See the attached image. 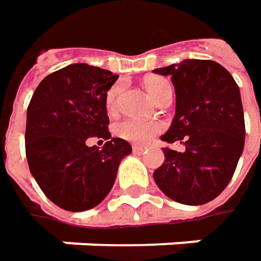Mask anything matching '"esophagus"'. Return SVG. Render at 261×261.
<instances>
[{"label":"esophagus","mask_w":261,"mask_h":261,"mask_svg":"<svg viewBox=\"0 0 261 261\" xmlns=\"http://www.w3.org/2000/svg\"><path fill=\"white\" fill-rule=\"evenodd\" d=\"M132 150H134L135 153H142V151H145V148H144V147H141V145H134V147H132Z\"/></svg>","instance_id":"esophagus-1"}]
</instances>
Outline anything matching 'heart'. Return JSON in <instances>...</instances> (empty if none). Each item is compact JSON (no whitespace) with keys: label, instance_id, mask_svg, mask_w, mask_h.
<instances>
[{"label":"heart","instance_id":"obj_1","mask_svg":"<svg viewBox=\"0 0 261 261\" xmlns=\"http://www.w3.org/2000/svg\"><path fill=\"white\" fill-rule=\"evenodd\" d=\"M145 87L147 90L159 99L168 89H171V84L166 79L159 77V75H150L145 79ZM121 86L116 84L113 86L105 96V105L110 113H114L119 107L120 101ZM163 130V123L154 120H138V119H124L116 124V134L129 142L135 144H147L153 140L159 132Z\"/></svg>","mask_w":261,"mask_h":261}]
</instances>
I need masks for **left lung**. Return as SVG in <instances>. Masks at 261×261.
I'll use <instances>...</instances> for the list:
<instances>
[{
    "mask_svg": "<svg viewBox=\"0 0 261 261\" xmlns=\"http://www.w3.org/2000/svg\"><path fill=\"white\" fill-rule=\"evenodd\" d=\"M154 72L171 75L177 95L175 117L162 140L186 145L184 153L163 148L165 162L154 171V181L179 203L211 202L230 182L244 150L239 87L214 61L187 59Z\"/></svg>",
    "mask_w": 261,
    "mask_h": 261,
    "instance_id": "left-lung-1",
    "label": "left lung"
}]
</instances>
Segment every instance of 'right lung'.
Instances as JSON below:
<instances>
[{"label":"right lung","mask_w":261,"mask_h":261,"mask_svg":"<svg viewBox=\"0 0 261 261\" xmlns=\"http://www.w3.org/2000/svg\"><path fill=\"white\" fill-rule=\"evenodd\" d=\"M119 75L98 66L74 64L48 74L28 105L25 150L29 171L59 208L79 213L110 193L129 142L111 138L105 96ZM96 136L102 150L87 147Z\"/></svg>","instance_id":"1"}]
</instances>
